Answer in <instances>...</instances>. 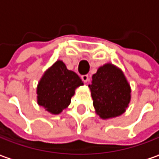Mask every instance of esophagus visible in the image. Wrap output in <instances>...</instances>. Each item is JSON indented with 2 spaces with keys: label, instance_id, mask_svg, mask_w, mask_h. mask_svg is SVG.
<instances>
[{
  "label": "esophagus",
  "instance_id": "esophagus-1",
  "mask_svg": "<svg viewBox=\"0 0 159 159\" xmlns=\"http://www.w3.org/2000/svg\"><path fill=\"white\" fill-rule=\"evenodd\" d=\"M81 78H82V80H83L84 83H87V82L89 81V75H83L81 76Z\"/></svg>",
  "mask_w": 159,
  "mask_h": 159
}]
</instances>
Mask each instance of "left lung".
<instances>
[{
  "mask_svg": "<svg viewBox=\"0 0 159 159\" xmlns=\"http://www.w3.org/2000/svg\"><path fill=\"white\" fill-rule=\"evenodd\" d=\"M93 106L103 119L122 115L131 100V89L120 69L111 64L100 67L89 85Z\"/></svg>",
  "mask_w": 159,
  "mask_h": 159,
  "instance_id": "left-lung-1",
  "label": "left lung"
}]
</instances>
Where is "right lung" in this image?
<instances>
[{
	"mask_svg": "<svg viewBox=\"0 0 159 159\" xmlns=\"http://www.w3.org/2000/svg\"><path fill=\"white\" fill-rule=\"evenodd\" d=\"M83 84L79 76L59 60L45 72L39 82L38 104L52 114H59L70 104L75 89Z\"/></svg>",
	"mask_w": 159,
	"mask_h": 159,
	"instance_id": "1",
	"label": "right lung"
}]
</instances>
